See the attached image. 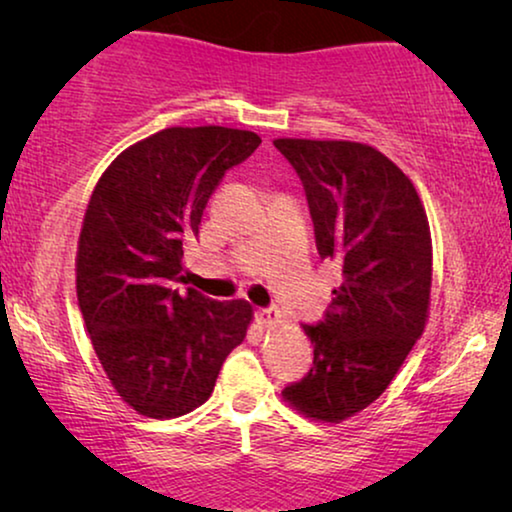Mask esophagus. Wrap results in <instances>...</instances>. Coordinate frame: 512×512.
I'll return each mask as SVG.
<instances>
[{"label": "esophagus", "instance_id": "esophagus-1", "mask_svg": "<svg viewBox=\"0 0 512 512\" xmlns=\"http://www.w3.org/2000/svg\"><path fill=\"white\" fill-rule=\"evenodd\" d=\"M256 319L263 328H275L282 324V312H279L277 307H265V310H258Z\"/></svg>", "mask_w": 512, "mask_h": 512}]
</instances>
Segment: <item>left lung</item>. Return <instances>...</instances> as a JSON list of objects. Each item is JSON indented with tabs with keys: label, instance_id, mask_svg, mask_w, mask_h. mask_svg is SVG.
Masks as SVG:
<instances>
[{
	"label": "left lung",
	"instance_id": "1",
	"mask_svg": "<svg viewBox=\"0 0 512 512\" xmlns=\"http://www.w3.org/2000/svg\"><path fill=\"white\" fill-rule=\"evenodd\" d=\"M272 144L303 181L319 256L342 270L324 321L303 326L314 366L282 396L300 415L340 424L380 398L424 333L429 219L415 184L373 146L296 137Z\"/></svg>",
	"mask_w": 512,
	"mask_h": 512
}]
</instances>
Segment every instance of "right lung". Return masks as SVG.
<instances>
[{
	"instance_id": "obj_1",
	"label": "right lung",
	"mask_w": 512,
	"mask_h": 512,
	"mask_svg": "<svg viewBox=\"0 0 512 512\" xmlns=\"http://www.w3.org/2000/svg\"><path fill=\"white\" fill-rule=\"evenodd\" d=\"M249 130L165 128L111 160L90 195L76 249V296L116 394L144 417L172 419L212 396L254 319L247 300H212L184 282V242L209 198L258 149Z\"/></svg>"
}]
</instances>
